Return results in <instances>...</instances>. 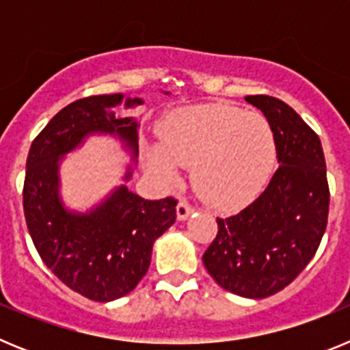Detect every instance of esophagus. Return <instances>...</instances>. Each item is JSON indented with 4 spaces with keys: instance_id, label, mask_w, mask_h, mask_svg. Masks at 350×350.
<instances>
[{
    "instance_id": "esophagus-1",
    "label": "esophagus",
    "mask_w": 350,
    "mask_h": 350,
    "mask_svg": "<svg viewBox=\"0 0 350 350\" xmlns=\"http://www.w3.org/2000/svg\"><path fill=\"white\" fill-rule=\"evenodd\" d=\"M193 212H194V208L189 205V203L185 202V200H180V202H178V205H177V217H178V221H185V219L189 217V215Z\"/></svg>"
}]
</instances>
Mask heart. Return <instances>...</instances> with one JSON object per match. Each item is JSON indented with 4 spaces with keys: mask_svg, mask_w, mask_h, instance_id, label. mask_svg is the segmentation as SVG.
<instances>
[{
    "mask_svg": "<svg viewBox=\"0 0 350 350\" xmlns=\"http://www.w3.org/2000/svg\"><path fill=\"white\" fill-rule=\"evenodd\" d=\"M159 145L148 150L159 180L175 185L191 166L194 189L210 205L234 208L256 196L275 165V138L261 113L228 103H200L166 113Z\"/></svg>",
    "mask_w": 350,
    "mask_h": 350,
    "instance_id": "obj_1",
    "label": "heart"
}]
</instances>
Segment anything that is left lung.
Wrapping results in <instances>:
<instances>
[{
    "label": "left lung",
    "instance_id": "left-lung-1",
    "mask_svg": "<svg viewBox=\"0 0 350 350\" xmlns=\"http://www.w3.org/2000/svg\"><path fill=\"white\" fill-rule=\"evenodd\" d=\"M245 101L270 122L279 168L256 202L217 217L203 265L222 289L259 299L289 286L314 258L326 231L329 189L323 145L305 120L271 96Z\"/></svg>",
    "mask_w": 350,
    "mask_h": 350
}]
</instances>
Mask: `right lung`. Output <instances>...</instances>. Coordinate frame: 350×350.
<instances>
[{
    "mask_svg": "<svg viewBox=\"0 0 350 350\" xmlns=\"http://www.w3.org/2000/svg\"><path fill=\"white\" fill-rule=\"evenodd\" d=\"M170 94V92H165ZM144 103L124 94H98L55 113L31 144L24 180V215L42 261L70 289L94 301L129 295L147 273L152 245L177 219V202L144 200L128 189L138 157V122L120 116ZM91 136H112L130 154L124 185L85 213L60 196V163Z\"/></svg>",
    "mask_w": 350,
    "mask_h": 350,
    "instance_id": "right-lung-1",
    "label": "right lung"
}]
</instances>
